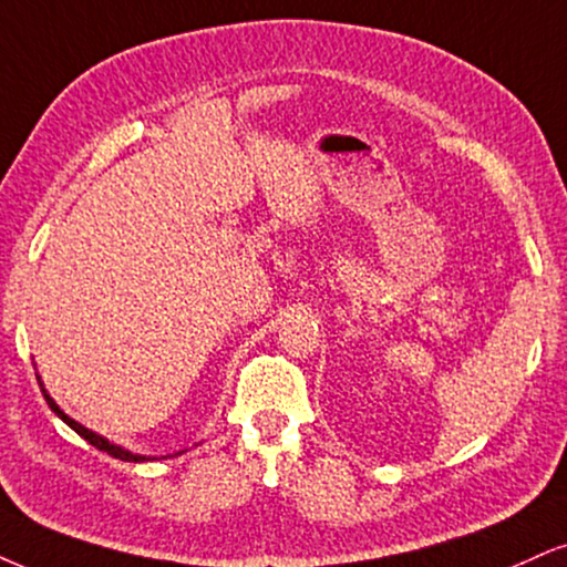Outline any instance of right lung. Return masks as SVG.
Masks as SVG:
<instances>
[{
  "mask_svg": "<svg viewBox=\"0 0 567 567\" xmlns=\"http://www.w3.org/2000/svg\"><path fill=\"white\" fill-rule=\"evenodd\" d=\"M37 379H39V375H37ZM41 391H44V400H47L49 408H52L54 415H58L62 423H68L70 429H73L75 433H79L81 439H86V442H89L91 446H96V450H100V452H107V454H113V457L123 460V463H146V460H157V457H150V454H138V452H131V450H125V446H121V444H113V442H110V439H104L102 433L91 431V429H86V425H81L79 421H73V417H70L68 412H62V410H60V404L54 402L52 396L47 394L44 383H41ZM184 452H186V450H181V452H176V454H184ZM167 457H173V454H167Z\"/></svg>",
  "mask_w": 567,
  "mask_h": 567,
  "instance_id": "right-lung-1",
  "label": "right lung"
}]
</instances>
